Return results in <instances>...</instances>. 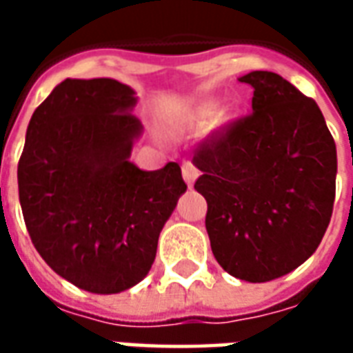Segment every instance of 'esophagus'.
<instances>
[{"instance_id":"esophagus-1","label":"esophagus","mask_w":353,"mask_h":353,"mask_svg":"<svg viewBox=\"0 0 353 353\" xmlns=\"http://www.w3.org/2000/svg\"><path fill=\"white\" fill-rule=\"evenodd\" d=\"M181 174H183L185 183L189 185V187H192V185H194V181H196V177H199L200 172L191 161H187V162H183V166H181Z\"/></svg>"}]
</instances>
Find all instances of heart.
I'll return each mask as SVG.
<instances>
[{
    "mask_svg": "<svg viewBox=\"0 0 353 353\" xmlns=\"http://www.w3.org/2000/svg\"><path fill=\"white\" fill-rule=\"evenodd\" d=\"M206 119H208V117H202V121H206Z\"/></svg>",
    "mask_w": 353,
    "mask_h": 353,
    "instance_id": "b5f03b06",
    "label": "heart"
}]
</instances>
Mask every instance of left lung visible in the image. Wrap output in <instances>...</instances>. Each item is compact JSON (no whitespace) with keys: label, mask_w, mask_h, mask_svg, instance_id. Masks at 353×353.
<instances>
[{"label":"left lung","mask_w":353,"mask_h":353,"mask_svg":"<svg viewBox=\"0 0 353 353\" xmlns=\"http://www.w3.org/2000/svg\"><path fill=\"white\" fill-rule=\"evenodd\" d=\"M238 81L253 88V113L194 151V189L208 202L217 263L263 283L318 250L333 214L336 147L318 103L278 73Z\"/></svg>","instance_id":"obj_1"}]
</instances>
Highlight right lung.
<instances>
[{"label":"right lung","mask_w":353,"mask_h":353,"mask_svg":"<svg viewBox=\"0 0 353 353\" xmlns=\"http://www.w3.org/2000/svg\"><path fill=\"white\" fill-rule=\"evenodd\" d=\"M115 79H65L35 109L19 162L24 223L43 261L79 289L113 295L145 278L187 191L181 168L130 162L143 126Z\"/></svg>","instance_id":"right-lung-1"}]
</instances>
